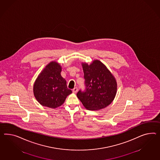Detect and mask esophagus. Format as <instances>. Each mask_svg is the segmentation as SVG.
Segmentation results:
<instances>
[{"instance_id":"1","label":"esophagus","mask_w":160,"mask_h":160,"mask_svg":"<svg viewBox=\"0 0 160 160\" xmlns=\"http://www.w3.org/2000/svg\"><path fill=\"white\" fill-rule=\"evenodd\" d=\"M78 91V87H74L73 89V92L74 93H76Z\"/></svg>"}]
</instances>
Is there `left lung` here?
Masks as SVG:
<instances>
[{
    "mask_svg": "<svg viewBox=\"0 0 160 160\" xmlns=\"http://www.w3.org/2000/svg\"><path fill=\"white\" fill-rule=\"evenodd\" d=\"M84 91L79 90L77 97L88 110H99L107 107L117 94V81L101 62L94 60L90 65L82 63Z\"/></svg>",
    "mask_w": 160,
    "mask_h": 160,
    "instance_id": "left-lung-1",
    "label": "left lung"
}]
</instances>
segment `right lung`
<instances>
[{
	"instance_id": "right-lung-1",
	"label": "right lung",
	"mask_w": 160,
	"mask_h": 160,
	"mask_svg": "<svg viewBox=\"0 0 160 160\" xmlns=\"http://www.w3.org/2000/svg\"><path fill=\"white\" fill-rule=\"evenodd\" d=\"M61 65L51 62L43 69L36 79L33 87L35 97L39 104L49 108H56L64 103L72 91L67 87L62 77Z\"/></svg>"
}]
</instances>
